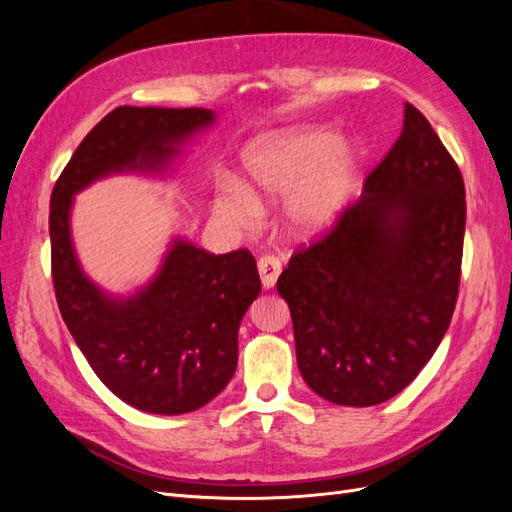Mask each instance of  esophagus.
Segmentation results:
<instances>
[{
  "mask_svg": "<svg viewBox=\"0 0 512 512\" xmlns=\"http://www.w3.org/2000/svg\"><path fill=\"white\" fill-rule=\"evenodd\" d=\"M258 273H260L262 286H265L267 290L273 288L275 282H277V277H280V273H282V262H280V258H275V256H262V258L258 260Z\"/></svg>",
  "mask_w": 512,
  "mask_h": 512,
  "instance_id": "34e87169",
  "label": "esophagus"
}]
</instances>
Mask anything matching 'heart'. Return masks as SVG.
Segmentation results:
<instances>
[{
  "label": "heart",
  "mask_w": 512,
  "mask_h": 512,
  "mask_svg": "<svg viewBox=\"0 0 512 512\" xmlns=\"http://www.w3.org/2000/svg\"><path fill=\"white\" fill-rule=\"evenodd\" d=\"M243 185L228 183L215 198V213L237 230L260 220V207L282 203L280 224L294 241H312L342 218L359 185L361 151L342 143L331 128H297L247 145Z\"/></svg>",
  "instance_id": "1"
}]
</instances>
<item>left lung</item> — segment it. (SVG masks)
Masks as SVG:
<instances>
[{
    "label": "left lung",
    "instance_id": "left-lung-1",
    "mask_svg": "<svg viewBox=\"0 0 512 512\" xmlns=\"http://www.w3.org/2000/svg\"><path fill=\"white\" fill-rule=\"evenodd\" d=\"M466 188L412 104L363 194L277 280L309 389L337 406L382 404L418 376L451 324Z\"/></svg>",
    "mask_w": 512,
    "mask_h": 512
}]
</instances>
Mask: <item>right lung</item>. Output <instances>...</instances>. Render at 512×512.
<instances>
[{"mask_svg":"<svg viewBox=\"0 0 512 512\" xmlns=\"http://www.w3.org/2000/svg\"><path fill=\"white\" fill-rule=\"evenodd\" d=\"M209 108L119 106L76 147L51 194V267L61 318L96 376L151 414H185L220 395L237 369L239 324L258 297L247 250L209 254L173 239L153 280L113 297L89 280L70 232L74 194L119 173L164 175L211 128Z\"/></svg>","mask_w":512,"mask_h":512,"instance_id":"obj_1","label":"right lung"}]
</instances>
